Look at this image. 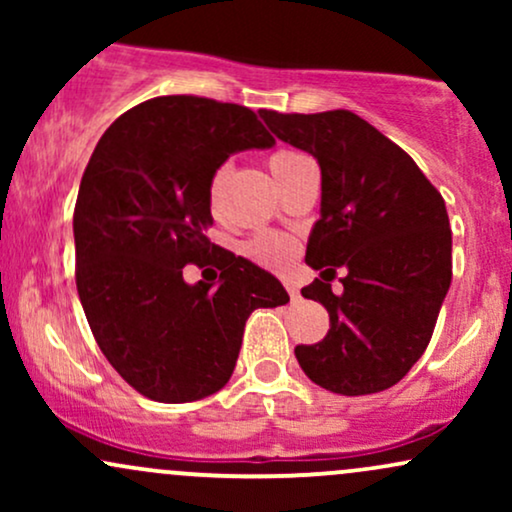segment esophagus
I'll list each match as a JSON object with an SVG mask.
<instances>
[{"mask_svg":"<svg viewBox=\"0 0 512 512\" xmlns=\"http://www.w3.org/2000/svg\"><path fill=\"white\" fill-rule=\"evenodd\" d=\"M284 286H286V291H289V296L293 298V301H296V298H298V296H301V293H298V286H296V284H293V281H291V279H284Z\"/></svg>","mask_w":512,"mask_h":512,"instance_id":"1","label":"esophagus"}]
</instances>
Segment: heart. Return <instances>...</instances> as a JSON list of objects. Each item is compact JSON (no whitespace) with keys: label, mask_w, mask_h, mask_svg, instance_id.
Returning <instances> with one entry per match:
<instances>
[{"label":"heart","mask_w":512,"mask_h":512,"mask_svg":"<svg viewBox=\"0 0 512 512\" xmlns=\"http://www.w3.org/2000/svg\"><path fill=\"white\" fill-rule=\"evenodd\" d=\"M301 161H305V156L298 154V151L276 149L274 154H269V158H267V168H269V173H272V178L279 180L281 175L289 173V170L293 166H298ZM226 175H228V170L219 168L209 182V207L214 211L219 209V197L223 190V182H226ZM245 250H248L250 257H255V260L262 264H281L291 257L293 245L289 238L279 236V233H262V236L252 238Z\"/></svg>","instance_id":"1"}]
</instances>
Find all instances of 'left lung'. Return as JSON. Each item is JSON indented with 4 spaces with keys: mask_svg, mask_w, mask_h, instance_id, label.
I'll list each match as a JSON object with an SVG mask.
<instances>
[{
    "mask_svg": "<svg viewBox=\"0 0 512 512\" xmlns=\"http://www.w3.org/2000/svg\"><path fill=\"white\" fill-rule=\"evenodd\" d=\"M281 142L320 166L322 199L305 250L320 279L301 293L330 313L317 344L296 358L315 385L337 395L392 387L431 342L452 279V233L440 192L419 166L349 110L284 115L260 110ZM342 268L343 291L329 281Z\"/></svg>",
    "mask_w": 512,
    "mask_h": 512,
    "instance_id": "8db88e82",
    "label": "left lung"
}]
</instances>
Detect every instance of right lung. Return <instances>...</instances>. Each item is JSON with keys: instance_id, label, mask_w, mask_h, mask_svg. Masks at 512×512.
<instances>
[{"instance_id": "add662e5", "label": "right lung", "mask_w": 512, "mask_h": 512, "mask_svg": "<svg viewBox=\"0 0 512 512\" xmlns=\"http://www.w3.org/2000/svg\"><path fill=\"white\" fill-rule=\"evenodd\" d=\"M274 144L243 105L161 96L117 117L93 151L74 209L76 291L110 366L144 397L219 392L252 310L289 303L274 274L207 238L216 170ZM190 261H214L220 281L187 285Z\"/></svg>"}]
</instances>
